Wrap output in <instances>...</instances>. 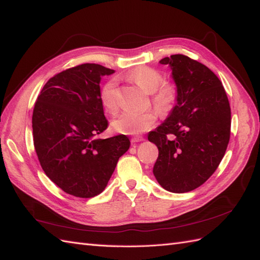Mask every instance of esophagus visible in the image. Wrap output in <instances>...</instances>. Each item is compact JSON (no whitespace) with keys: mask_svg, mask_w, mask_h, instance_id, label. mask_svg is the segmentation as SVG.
I'll return each mask as SVG.
<instances>
[{"mask_svg":"<svg viewBox=\"0 0 260 260\" xmlns=\"http://www.w3.org/2000/svg\"><path fill=\"white\" fill-rule=\"evenodd\" d=\"M144 141V137H142V136H134L131 140V142L133 143V144H136V143H140V142H143Z\"/></svg>","mask_w":260,"mask_h":260,"instance_id":"esophagus-1","label":"esophagus"}]
</instances>
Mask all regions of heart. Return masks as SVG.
I'll use <instances>...</instances> for the list:
<instances>
[{
  "label": "heart",
  "instance_id": "heart-1",
  "mask_svg": "<svg viewBox=\"0 0 260 260\" xmlns=\"http://www.w3.org/2000/svg\"><path fill=\"white\" fill-rule=\"evenodd\" d=\"M127 77L141 86L145 92L152 94V104L160 114L170 113L178 100V88L172 82H165L164 75L158 70L148 66H140L127 74ZM100 99L107 112L117 110L116 82L107 81L103 85ZM157 116L152 111L145 113L124 112L112 122V128L119 134L138 135L153 127Z\"/></svg>",
  "mask_w": 260,
  "mask_h": 260
}]
</instances>
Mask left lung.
Segmentation results:
<instances>
[{
    "instance_id": "8db88e82",
    "label": "left lung",
    "mask_w": 260,
    "mask_h": 260,
    "mask_svg": "<svg viewBox=\"0 0 260 260\" xmlns=\"http://www.w3.org/2000/svg\"><path fill=\"white\" fill-rule=\"evenodd\" d=\"M168 64L178 100L166 120L149 132L158 148L153 173L172 192H187L212 176L231 138V106L224 86L207 66L183 54L159 61Z\"/></svg>"
}]
</instances>
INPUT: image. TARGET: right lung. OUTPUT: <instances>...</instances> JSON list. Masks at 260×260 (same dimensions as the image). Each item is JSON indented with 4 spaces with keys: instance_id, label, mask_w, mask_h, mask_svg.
<instances>
[{
    "instance_id": "1",
    "label": "right lung",
    "mask_w": 260,
    "mask_h": 260,
    "mask_svg": "<svg viewBox=\"0 0 260 260\" xmlns=\"http://www.w3.org/2000/svg\"><path fill=\"white\" fill-rule=\"evenodd\" d=\"M114 70L81 64L54 75L35 102L32 116L35 152L46 176L70 195L90 198L105 189L127 136L96 138L108 122L100 83Z\"/></svg>"
}]
</instances>
